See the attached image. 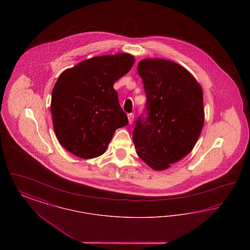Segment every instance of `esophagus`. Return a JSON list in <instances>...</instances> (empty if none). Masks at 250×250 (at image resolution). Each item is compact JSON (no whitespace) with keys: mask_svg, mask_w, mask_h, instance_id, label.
<instances>
[{"mask_svg":"<svg viewBox=\"0 0 250 250\" xmlns=\"http://www.w3.org/2000/svg\"><path fill=\"white\" fill-rule=\"evenodd\" d=\"M127 117H128V122H129V124H132L133 123V121H134V114L133 113H129L128 115H127Z\"/></svg>","mask_w":250,"mask_h":250,"instance_id":"obj_1","label":"esophagus"}]
</instances>
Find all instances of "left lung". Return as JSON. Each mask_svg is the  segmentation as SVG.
Returning <instances> with one entry per match:
<instances>
[{
    "label": "left lung",
    "mask_w": 250,
    "mask_h": 250,
    "mask_svg": "<svg viewBox=\"0 0 250 250\" xmlns=\"http://www.w3.org/2000/svg\"><path fill=\"white\" fill-rule=\"evenodd\" d=\"M138 73L147 96L148 116L137 121L133 143L143 162L155 170H165L190 153L202 133V86L188 69L168 60H142Z\"/></svg>",
    "instance_id": "obj_1"
}]
</instances>
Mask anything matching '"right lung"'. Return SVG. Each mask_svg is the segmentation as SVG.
Wrapping results in <instances>:
<instances>
[{
	"label": "right lung",
	"mask_w": 250,
	"mask_h": 250,
	"mask_svg": "<svg viewBox=\"0 0 250 250\" xmlns=\"http://www.w3.org/2000/svg\"><path fill=\"white\" fill-rule=\"evenodd\" d=\"M129 53L96 56L62 72L52 90L50 112L61 145L91 159L103 155L117 128L128 124L113 84L130 71Z\"/></svg>",
	"instance_id": "right-lung-1"
}]
</instances>
